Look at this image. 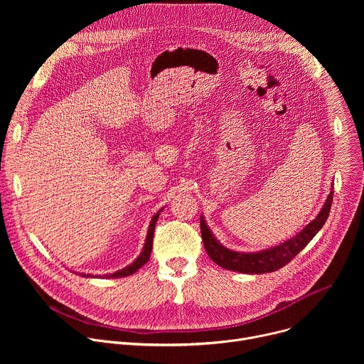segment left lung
I'll return each mask as SVG.
<instances>
[{
    "label": "left lung",
    "mask_w": 364,
    "mask_h": 364,
    "mask_svg": "<svg viewBox=\"0 0 364 364\" xmlns=\"http://www.w3.org/2000/svg\"><path fill=\"white\" fill-rule=\"evenodd\" d=\"M333 194L334 191L331 190L326 204L323 205L321 212L318 216L308 223L296 236L292 239L274 246L267 250L261 252H253V253H243V252H235L230 250L225 246H222L210 229L207 228L203 216L200 218V230H201V237H203V245L204 249L212 257V261L216 262L219 267L229 269V271H236L242 274H267V272H274L289 264L292 259L311 242L318 230L324 226L330 209H331V203H333Z\"/></svg>",
    "instance_id": "left-lung-1"
}]
</instances>
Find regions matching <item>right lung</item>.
Here are the masks:
<instances>
[{"label": "right lung", "instance_id": "obj_1", "mask_svg": "<svg viewBox=\"0 0 364 364\" xmlns=\"http://www.w3.org/2000/svg\"><path fill=\"white\" fill-rule=\"evenodd\" d=\"M159 216H160V212L155 213L152 216V220L149 223V229H148V233H146V240H145V245H144V249L141 252V255L135 259V261L128 265L127 268L115 272V274H111V275H105L103 278H124V277H128V275H132L135 274L142 265H145L148 261H149V256H151V250H152V237H154V229H155V223H157L159 220ZM82 277H92V275H86V274H80Z\"/></svg>", "mask_w": 364, "mask_h": 364}]
</instances>
